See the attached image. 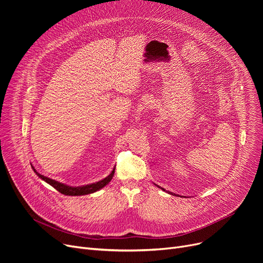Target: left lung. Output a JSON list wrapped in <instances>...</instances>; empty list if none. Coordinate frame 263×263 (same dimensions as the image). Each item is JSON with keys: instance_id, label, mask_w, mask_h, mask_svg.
<instances>
[{"instance_id": "obj_1", "label": "left lung", "mask_w": 263, "mask_h": 263, "mask_svg": "<svg viewBox=\"0 0 263 263\" xmlns=\"http://www.w3.org/2000/svg\"><path fill=\"white\" fill-rule=\"evenodd\" d=\"M159 187H160V186H159ZM161 189H162V187H161ZM162 190H163V191H165V190H164V189H162ZM168 194H171V195H175V196H177V195H176V194H174V193H172V192H168Z\"/></svg>"}]
</instances>
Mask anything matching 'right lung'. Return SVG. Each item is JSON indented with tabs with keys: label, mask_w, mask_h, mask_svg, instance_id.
I'll list each match as a JSON object with an SVG mask.
<instances>
[{
	"label": "right lung",
	"mask_w": 263,
	"mask_h": 263,
	"mask_svg": "<svg viewBox=\"0 0 263 263\" xmlns=\"http://www.w3.org/2000/svg\"><path fill=\"white\" fill-rule=\"evenodd\" d=\"M32 168L35 172V174L40 178L43 179L44 181H46L48 184H50L51 186H53L55 190H58L60 193L64 195H68V196H81V195H87V194H91V193H95L97 191H99L101 189H103L110 180H112V178L114 176L115 173V167L113 168V171L110 172V174L105 177L102 180L98 181V182H93L90 184H85V185H80V186H70V185H67L65 183L59 182L57 180H53L51 178H48L44 175L39 174L35 167L32 165Z\"/></svg>",
	"instance_id": "obj_1"
}]
</instances>
